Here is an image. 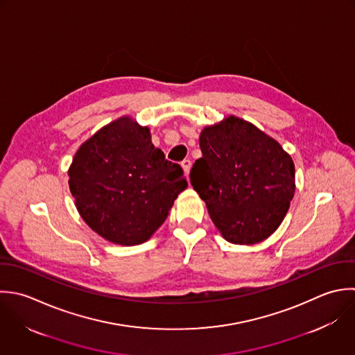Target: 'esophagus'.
I'll return each mask as SVG.
<instances>
[{
    "mask_svg": "<svg viewBox=\"0 0 355 355\" xmlns=\"http://www.w3.org/2000/svg\"><path fill=\"white\" fill-rule=\"evenodd\" d=\"M181 166H182V168H184L185 174H187V175H189V171H191V166H192V162H191L189 159H185V160L181 163Z\"/></svg>",
    "mask_w": 355,
    "mask_h": 355,
    "instance_id": "esophagus-1",
    "label": "esophagus"
}]
</instances>
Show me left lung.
Here are the masks:
<instances>
[{
  "instance_id": "1",
  "label": "left lung",
  "mask_w": 355,
  "mask_h": 355,
  "mask_svg": "<svg viewBox=\"0 0 355 355\" xmlns=\"http://www.w3.org/2000/svg\"><path fill=\"white\" fill-rule=\"evenodd\" d=\"M202 157L191 184L223 238L256 245L284 221L293 199L295 163L278 141L250 121L227 116L199 137Z\"/></svg>"
}]
</instances>
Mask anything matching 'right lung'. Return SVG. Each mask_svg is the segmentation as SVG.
I'll list each match as a JSON object with an SVG mask.
<instances>
[{
  "label": "right lung",
  "instance_id": "right-lung-1",
  "mask_svg": "<svg viewBox=\"0 0 355 355\" xmlns=\"http://www.w3.org/2000/svg\"><path fill=\"white\" fill-rule=\"evenodd\" d=\"M67 175L85 224L121 246L146 242L188 187L182 168L166 160L150 130L131 116L110 121L83 142Z\"/></svg>",
  "mask_w": 355,
  "mask_h": 355
}]
</instances>
